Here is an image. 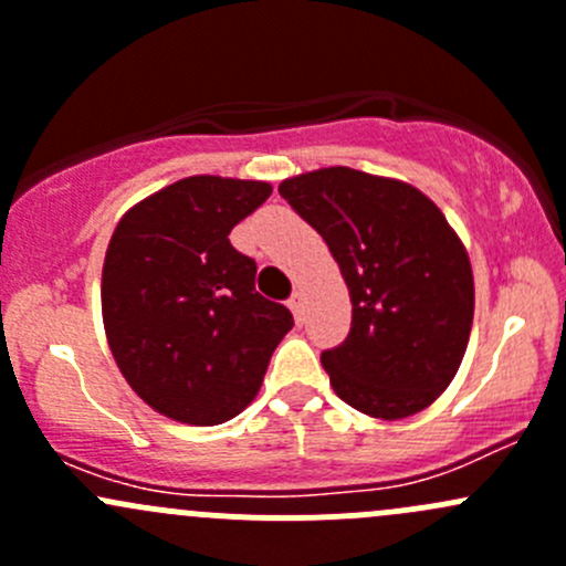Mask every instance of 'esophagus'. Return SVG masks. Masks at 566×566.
I'll list each match as a JSON object with an SVG mask.
<instances>
[{"instance_id": "esophagus-1", "label": "esophagus", "mask_w": 566, "mask_h": 566, "mask_svg": "<svg viewBox=\"0 0 566 566\" xmlns=\"http://www.w3.org/2000/svg\"><path fill=\"white\" fill-rule=\"evenodd\" d=\"M287 306H290V312L295 315V319H301V315H304V295L293 293V298L287 301Z\"/></svg>"}]
</instances>
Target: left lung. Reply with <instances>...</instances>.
<instances>
[{
    "label": "left lung",
    "mask_w": 566,
    "mask_h": 566,
    "mask_svg": "<svg viewBox=\"0 0 566 566\" xmlns=\"http://www.w3.org/2000/svg\"><path fill=\"white\" fill-rule=\"evenodd\" d=\"M279 193L323 235L350 290V334L319 356L336 397L384 421L430 408L473 323L471 260L447 216L410 182L350 167L287 177Z\"/></svg>",
    "instance_id": "8db88e82"
}]
</instances>
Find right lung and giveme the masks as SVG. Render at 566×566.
I'll use <instances>...</instances> for the list:
<instances>
[{
  "label": "right lung",
  "mask_w": 566,
  "mask_h": 566,
  "mask_svg": "<svg viewBox=\"0 0 566 566\" xmlns=\"http://www.w3.org/2000/svg\"><path fill=\"white\" fill-rule=\"evenodd\" d=\"M271 182L193 175L136 202L108 241L101 310L128 386L167 419L230 421L256 397L293 328L254 290L256 262L230 243Z\"/></svg>",
  "instance_id": "add662e5"
}]
</instances>
